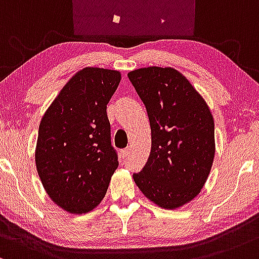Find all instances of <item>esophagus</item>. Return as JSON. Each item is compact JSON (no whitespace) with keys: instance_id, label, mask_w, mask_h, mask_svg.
Here are the masks:
<instances>
[{"instance_id":"esophagus-1","label":"esophagus","mask_w":259,"mask_h":259,"mask_svg":"<svg viewBox=\"0 0 259 259\" xmlns=\"http://www.w3.org/2000/svg\"><path fill=\"white\" fill-rule=\"evenodd\" d=\"M121 155H122V158H123V159H126L127 156L130 155V148H126V149H123V150H122V152H121Z\"/></svg>"}]
</instances>
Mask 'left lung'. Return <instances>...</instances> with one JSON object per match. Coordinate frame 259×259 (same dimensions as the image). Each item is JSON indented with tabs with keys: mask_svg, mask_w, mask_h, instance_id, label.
Returning <instances> with one entry per match:
<instances>
[{
	"mask_svg": "<svg viewBox=\"0 0 259 259\" xmlns=\"http://www.w3.org/2000/svg\"><path fill=\"white\" fill-rule=\"evenodd\" d=\"M128 78L152 130L149 158L133 180L159 207L179 208L200 192L210 172L215 153L213 116L192 84L171 67L139 68Z\"/></svg>",
	"mask_w": 259,
	"mask_h": 259,
	"instance_id": "left-lung-1",
	"label": "left lung"
}]
</instances>
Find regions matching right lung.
I'll return each instance as SVG.
<instances>
[{"mask_svg": "<svg viewBox=\"0 0 259 259\" xmlns=\"http://www.w3.org/2000/svg\"><path fill=\"white\" fill-rule=\"evenodd\" d=\"M120 80L117 71L83 68L40 122L37 174L50 198L69 213H88L97 207L118 166L106 105Z\"/></svg>", "mask_w": 259, "mask_h": 259, "instance_id": "add662e5", "label": "right lung"}]
</instances>
